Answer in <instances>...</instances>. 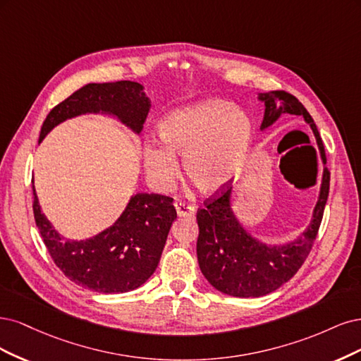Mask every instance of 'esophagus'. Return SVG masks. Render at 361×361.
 I'll return each instance as SVG.
<instances>
[{"mask_svg": "<svg viewBox=\"0 0 361 361\" xmlns=\"http://www.w3.org/2000/svg\"><path fill=\"white\" fill-rule=\"evenodd\" d=\"M173 205H176V210H177L178 216H192L195 213V207L188 204L185 201L177 200Z\"/></svg>", "mask_w": 361, "mask_h": 361, "instance_id": "esophagus-1", "label": "esophagus"}]
</instances>
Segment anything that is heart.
Listing matches in <instances>:
<instances>
[{"label": "heart", "mask_w": 361, "mask_h": 361, "mask_svg": "<svg viewBox=\"0 0 361 361\" xmlns=\"http://www.w3.org/2000/svg\"><path fill=\"white\" fill-rule=\"evenodd\" d=\"M253 127L246 114L225 100H205L168 112L159 123L165 145L145 148V169L159 189L177 180L184 168L200 190L214 193L225 189L243 169L252 145Z\"/></svg>", "instance_id": "b5f03b06"}]
</instances>
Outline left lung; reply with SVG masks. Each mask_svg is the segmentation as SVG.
<instances>
[{"instance_id":"1","label":"left lung","mask_w":361,"mask_h":361,"mask_svg":"<svg viewBox=\"0 0 361 361\" xmlns=\"http://www.w3.org/2000/svg\"><path fill=\"white\" fill-rule=\"evenodd\" d=\"M259 99L265 102L261 129L273 124L281 114L301 115L310 124L322 159H325L317 124L297 97L283 90H276L265 92ZM329 190L330 171L325 168L321 195L307 231L298 240L281 247L265 246L243 229L231 210V189L228 185L207 197L205 207L196 213L200 226L196 243L197 262L207 281L220 293L240 298L262 297L281 288L309 257L322 222Z\"/></svg>"}]
</instances>
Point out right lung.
Segmentation results:
<instances>
[{
	"label": "right lung",
	"mask_w": 361,
	"mask_h": 361,
	"mask_svg": "<svg viewBox=\"0 0 361 361\" xmlns=\"http://www.w3.org/2000/svg\"><path fill=\"white\" fill-rule=\"evenodd\" d=\"M100 111L117 115L139 133L149 111V100L142 85L132 80L88 84L52 108L43 121L39 142L61 121ZM32 195L34 219L55 265L76 285L104 294L129 293L147 282L157 269L168 232L177 217L171 196L136 193L111 228L90 240L72 241L58 235L46 220L34 185Z\"/></svg>",
	"instance_id": "right-lung-1"
}]
</instances>
